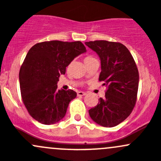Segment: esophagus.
Instances as JSON below:
<instances>
[{"label":"esophagus","mask_w":161,"mask_h":161,"mask_svg":"<svg viewBox=\"0 0 161 161\" xmlns=\"http://www.w3.org/2000/svg\"><path fill=\"white\" fill-rule=\"evenodd\" d=\"M86 94V92H77V96H84Z\"/></svg>","instance_id":"1"}]
</instances>
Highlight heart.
Returning <instances> with one entry per match:
<instances>
[{
  "instance_id": "heart-1",
  "label": "heart",
  "mask_w": 161,
  "mask_h": 161,
  "mask_svg": "<svg viewBox=\"0 0 161 161\" xmlns=\"http://www.w3.org/2000/svg\"><path fill=\"white\" fill-rule=\"evenodd\" d=\"M94 59V58L92 57V56H86L85 58H84V63H86V62H87V61H89V60H91V59Z\"/></svg>"
}]
</instances>
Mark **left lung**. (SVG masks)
I'll return each mask as SVG.
<instances>
[{"mask_svg": "<svg viewBox=\"0 0 161 161\" xmlns=\"http://www.w3.org/2000/svg\"><path fill=\"white\" fill-rule=\"evenodd\" d=\"M101 59L99 80L107 86L105 96L89 110L92 120L105 127H114L123 122L136 105L139 72L129 49L119 42L105 40L86 42Z\"/></svg>", "mask_w": 161, "mask_h": 161, "instance_id": "obj_1", "label": "left lung"}]
</instances>
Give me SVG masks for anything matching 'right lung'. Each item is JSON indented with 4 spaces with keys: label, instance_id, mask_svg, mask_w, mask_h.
I'll return each mask as SVG.
<instances>
[{
    "label": "right lung",
    "instance_id": "add662e5",
    "mask_svg": "<svg viewBox=\"0 0 161 161\" xmlns=\"http://www.w3.org/2000/svg\"><path fill=\"white\" fill-rule=\"evenodd\" d=\"M85 52L80 41H47L29 49L20 69L19 82L23 103L33 119L51 125L65 116L77 93L58 90L57 82L71 61Z\"/></svg>",
    "mask_w": 161,
    "mask_h": 161
}]
</instances>
